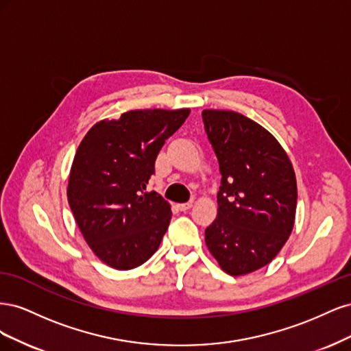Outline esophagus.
<instances>
[{
  "mask_svg": "<svg viewBox=\"0 0 351 351\" xmlns=\"http://www.w3.org/2000/svg\"><path fill=\"white\" fill-rule=\"evenodd\" d=\"M192 206H193V202H186V204H178L177 205V208L180 210H187V209H190Z\"/></svg>",
  "mask_w": 351,
  "mask_h": 351,
  "instance_id": "34e87169",
  "label": "esophagus"
}]
</instances>
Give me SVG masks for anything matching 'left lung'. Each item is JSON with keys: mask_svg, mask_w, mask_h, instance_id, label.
Instances as JSON below:
<instances>
[{"mask_svg": "<svg viewBox=\"0 0 351 351\" xmlns=\"http://www.w3.org/2000/svg\"><path fill=\"white\" fill-rule=\"evenodd\" d=\"M202 119L222 176L218 214L205 241L221 269L240 277L268 265L289 240L295 174L280 142L246 115L204 110Z\"/></svg>", "mask_w": 351, "mask_h": 351, "instance_id": "1", "label": "left lung"}]
</instances>
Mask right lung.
I'll return each mask as SVG.
<instances>
[{"instance_id":"add662e5","label":"right lung","mask_w":351,"mask_h":351,"mask_svg":"<svg viewBox=\"0 0 351 351\" xmlns=\"http://www.w3.org/2000/svg\"><path fill=\"white\" fill-rule=\"evenodd\" d=\"M190 114L182 110H133L101 120L74 155L67 199L83 239L108 267L129 271L158 250L171 206L146 192L155 159Z\"/></svg>"}]
</instances>
